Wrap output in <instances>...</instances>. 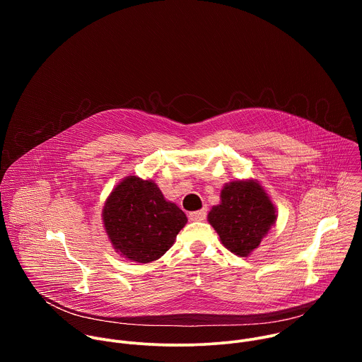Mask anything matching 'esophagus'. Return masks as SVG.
I'll list each match as a JSON object with an SVG mask.
<instances>
[{
    "label": "esophagus",
    "instance_id": "34e87169",
    "mask_svg": "<svg viewBox=\"0 0 362 362\" xmlns=\"http://www.w3.org/2000/svg\"><path fill=\"white\" fill-rule=\"evenodd\" d=\"M206 215H208V212H206V209H202V211L190 212L189 214V219L190 221H203L206 218Z\"/></svg>",
    "mask_w": 362,
    "mask_h": 362
}]
</instances>
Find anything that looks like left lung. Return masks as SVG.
<instances>
[{
    "label": "left lung",
    "instance_id": "obj_1",
    "mask_svg": "<svg viewBox=\"0 0 362 362\" xmlns=\"http://www.w3.org/2000/svg\"><path fill=\"white\" fill-rule=\"evenodd\" d=\"M221 199V204L208 215L209 223L230 252L247 256L275 223L274 204L264 187L253 180L230 182L222 189Z\"/></svg>",
    "mask_w": 362,
    "mask_h": 362
}]
</instances>
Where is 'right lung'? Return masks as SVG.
<instances>
[{
	"instance_id": "obj_1",
	"label": "right lung",
	"mask_w": 362,
	"mask_h": 362,
	"mask_svg": "<svg viewBox=\"0 0 362 362\" xmlns=\"http://www.w3.org/2000/svg\"><path fill=\"white\" fill-rule=\"evenodd\" d=\"M103 222L116 252L147 264L170 249L187 218L156 183L129 176L109 196Z\"/></svg>"
}]
</instances>
